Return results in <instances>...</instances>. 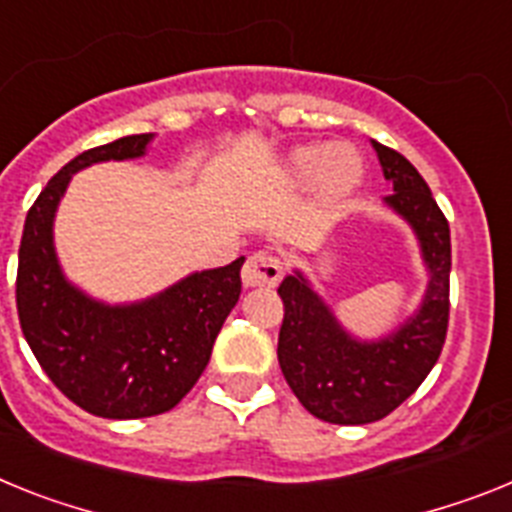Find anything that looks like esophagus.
<instances>
[{"label": "esophagus", "instance_id": "34e87169", "mask_svg": "<svg viewBox=\"0 0 512 512\" xmlns=\"http://www.w3.org/2000/svg\"><path fill=\"white\" fill-rule=\"evenodd\" d=\"M283 275V262L278 257L268 255V252H255L250 260L244 262L242 270V283L247 288L257 286H275L281 281Z\"/></svg>", "mask_w": 512, "mask_h": 512}]
</instances>
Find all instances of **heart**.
<instances>
[{
    "instance_id": "b5f03b06",
    "label": "heart",
    "mask_w": 512,
    "mask_h": 512,
    "mask_svg": "<svg viewBox=\"0 0 512 512\" xmlns=\"http://www.w3.org/2000/svg\"><path fill=\"white\" fill-rule=\"evenodd\" d=\"M363 157L350 144L299 146L286 162V180L291 185H314L322 203H337L348 198L363 182Z\"/></svg>"
}]
</instances>
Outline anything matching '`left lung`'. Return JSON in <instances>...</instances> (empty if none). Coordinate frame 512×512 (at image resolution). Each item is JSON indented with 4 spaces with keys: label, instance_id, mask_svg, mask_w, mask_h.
<instances>
[{
    "label": "left lung",
    "instance_id": "left-lung-1",
    "mask_svg": "<svg viewBox=\"0 0 512 512\" xmlns=\"http://www.w3.org/2000/svg\"><path fill=\"white\" fill-rule=\"evenodd\" d=\"M381 170L394 185L384 203L399 213L420 242L430 273L420 309L381 340H358L335 319L299 270L278 288L283 324L278 363L306 410L335 425H366L394 412L415 394L435 366L448 330L451 231L428 182L399 151L373 141Z\"/></svg>",
    "mask_w": 512,
    "mask_h": 512
}]
</instances>
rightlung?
<instances>
[{"mask_svg": "<svg viewBox=\"0 0 512 512\" xmlns=\"http://www.w3.org/2000/svg\"><path fill=\"white\" fill-rule=\"evenodd\" d=\"M151 139L154 133L123 136L64 164L30 206L17 262V317L30 350L64 397L110 420L172 410L201 379L242 293L244 257L126 306L90 299L61 273L53 216L71 175L95 162L144 157Z\"/></svg>", "mask_w": 512, "mask_h": 512, "instance_id": "obj_1", "label": "right lung"}]
</instances>
